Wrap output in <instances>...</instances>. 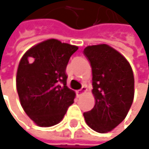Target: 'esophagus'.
<instances>
[{"label":"esophagus","instance_id":"1","mask_svg":"<svg viewBox=\"0 0 149 149\" xmlns=\"http://www.w3.org/2000/svg\"><path fill=\"white\" fill-rule=\"evenodd\" d=\"M86 91H87L86 86H83L80 88V90L77 91V96H78V97H80V96H81V95H83Z\"/></svg>","mask_w":149,"mask_h":149}]
</instances>
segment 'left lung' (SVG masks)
<instances>
[{
    "instance_id": "8db88e82",
    "label": "left lung",
    "mask_w": 149,
    "mask_h": 149,
    "mask_svg": "<svg viewBox=\"0 0 149 149\" xmlns=\"http://www.w3.org/2000/svg\"><path fill=\"white\" fill-rule=\"evenodd\" d=\"M84 54L92 71L95 105L83 113L93 131L106 133L126 117L134 98V75L129 62L109 45L88 46Z\"/></svg>"
}]
</instances>
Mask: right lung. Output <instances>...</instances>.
<instances>
[{
    "mask_svg": "<svg viewBox=\"0 0 149 149\" xmlns=\"http://www.w3.org/2000/svg\"><path fill=\"white\" fill-rule=\"evenodd\" d=\"M78 47L49 39L29 49L19 62L16 86L26 114L40 127L58 124L74 102L66 67Z\"/></svg>",
    "mask_w": 149,
    "mask_h": 149,
    "instance_id": "right-lung-1",
    "label": "right lung"
}]
</instances>
